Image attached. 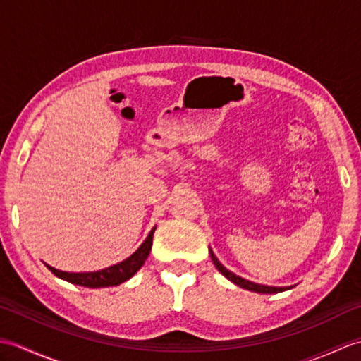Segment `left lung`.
<instances>
[{
	"instance_id": "obj_1",
	"label": "left lung",
	"mask_w": 361,
	"mask_h": 361,
	"mask_svg": "<svg viewBox=\"0 0 361 361\" xmlns=\"http://www.w3.org/2000/svg\"><path fill=\"white\" fill-rule=\"evenodd\" d=\"M211 252V259L214 265L217 267V270L225 276L226 279H229L231 282H234L235 286H239L245 290H250V291H255V293H264V295H271V293H279V291H286V290H290L291 287H271V286H260V283H256V282H251V281H247L240 278V276H235L233 271H229L228 268H225L224 265L220 264V260L216 257V255H214L212 250H209Z\"/></svg>"
}]
</instances>
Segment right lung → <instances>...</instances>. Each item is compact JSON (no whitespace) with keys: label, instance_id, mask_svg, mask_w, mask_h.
Listing matches in <instances>:
<instances>
[{"label":"right lung","instance_id":"right-lung-1","mask_svg":"<svg viewBox=\"0 0 361 361\" xmlns=\"http://www.w3.org/2000/svg\"><path fill=\"white\" fill-rule=\"evenodd\" d=\"M155 229L157 226L152 228V231L149 233L147 237H145V240L141 243V247L137 248L132 256L127 257L126 260H122V262L116 265L104 268V270L88 271V273H70V271L57 270V268H54L48 264L44 265L48 267V270L56 274L57 278L75 283V286H82L88 288L119 286V283L132 278V276L144 265L145 259H147L149 252L152 250V240H153V233H155Z\"/></svg>","mask_w":361,"mask_h":361}]
</instances>
